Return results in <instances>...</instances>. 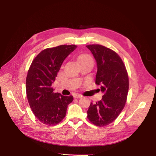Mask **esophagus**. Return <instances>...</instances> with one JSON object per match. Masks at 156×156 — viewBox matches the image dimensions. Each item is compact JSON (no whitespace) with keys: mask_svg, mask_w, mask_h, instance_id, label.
Returning a JSON list of instances; mask_svg holds the SVG:
<instances>
[{"mask_svg":"<svg viewBox=\"0 0 156 156\" xmlns=\"http://www.w3.org/2000/svg\"><path fill=\"white\" fill-rule=\"evenodd\" d=\"M74 98H75V99H79V98L82 97V95H80V94H75L74 95Z\"/></svg>","mask_w":156,"mask_h":156,"instance_id":"34e87169","label":"esophagus"}]
</instances>
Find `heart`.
<instances>
[{"label":"heart","instance_id":"heart-1","mask_svg":"<svg viewBox=\"0 0 156 156\" xmlns=\"http://www.w3.org/2000/svg\"><path fill=\"white\" fill-rule=\"evenodd\" d=\"M78 59L80 62H84V61H91L93 62V59L92 58V57L89 54H81L78 57Z\"/></svg>","mask_w":156,"mask_h":156}]
</instances>
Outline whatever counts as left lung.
I'll return each mask as SVG.
<instances>
[{
  "mask_svg": "<svg viewBox=\"0 0 156 156\" xmlns=\"http://www.w3.org/2000/svg\"><path fill=\"white\" fill-rule=\"evenodd\" d=\"M97 62L95 83L101 86L98 92L102 98L90 103L87 118L97 126L108 125L115 120L125 108L129 88V78L125 65L119 55L111 49L99 44L88 45Z\"/></svg>",
  "mask_w": 156,
  "mask_h": 156,
  "instance_id": "1",
  "label": "left lung"
}]
</instances>
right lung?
<instances>
[{
    "instance_id": "obj_1",
    "label": "right lung",
    "mask_w": 156,
    "mask_h": 156,
    "mask_svg": "<svg viewBox=\"0 0 156 156\" xmlns=\"http://www.w3.org/2000/svg\"><path fill=\"white\" fill-rule=\"evenodd\" d=\"M76 45H62L41 51L32 61L26 80L28 103L35 117L42 123L55 125L64 119L73 97L54 93L52 84L64 59Z\"/></svg>"
}]
</instances>
